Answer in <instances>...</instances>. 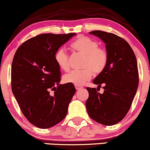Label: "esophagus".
I'll return each instance as SVG.
<instances>
[{
	"label": "esophagus",
	"instance_id": "1",
	"mask_svg": "<svg viewBox=\"0 0 150 150\" xmlns=\"http://www.w3.org/2000/svg\"><path fill=\"white\" fill-rule=\"evenodd\" d=\"M75 88H76V90H80L81 88H82L83 87L81 86H79V85H75Z\"/></svg>",
	"mask_w": 150,
	"mask_h": 150
}]
</instances>
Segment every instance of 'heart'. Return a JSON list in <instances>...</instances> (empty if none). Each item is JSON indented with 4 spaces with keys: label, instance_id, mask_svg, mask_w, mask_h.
I'll use <instances>...</instances> for the list:
<instances>
[{
    "label": "heart",
    "instance_id": "obj_1",
    "mask_svg": "<svg viewBox=\"0 0 150 150\" xmlns=\"http://www.w3.org/2000/svg\"><path fill=\"white\" fill-rule=\"evenodd\" d=\"M74 52L84 55L81 67L84 69L72 71L64 75V82L74 85H83L91 78L93 75L101 74L107 68L109 56L105 48L92 38L79 36L71 44ZM54 61L59 69L67 71L70 69V57L64 48H59L54 54Z\"/></svg>",
    "mask_w": 150,
    "mask_h": 150
}]
</instances>
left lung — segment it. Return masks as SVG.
<instances>
[{
    "label": "left lung",
    "mask_w": 150,
    "mask_h": 150,
    "mask_svg": "<svg viewBox=\"0 0 150 150\" xmlns=\"http://www.w3.org/2000/svg\"><path fill=\"white\" fill-rule=\"evenodd\" d=\"M106 43L109 61L106 69L94 79L98 87H87L88 98L87 112L93 120L105 125H113L124 118L129 110L137 91L138 71L137 61L129 44L115 34L101 30L89 33ZM105 89L102 94L98 88Z\"/></svg>",
    "instance_id": "left-lung-1"
}]
</instances>
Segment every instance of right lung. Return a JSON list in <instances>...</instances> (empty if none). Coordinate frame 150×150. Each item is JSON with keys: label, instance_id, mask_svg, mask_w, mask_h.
I'll use <instances>...</instances> for the list:
<instances>
[{"label": "right lung", "instance_id": "obj_1", "mask_svg": "<svg viewBox=\"0 0 150 150\" xmlns=\"http://www.w3.org/2000/svg\"><path fill=\"white\" fill-rule=\"evenodd\" d=\"M76 35L41 34L18 47L12 64V90L23 114L39 128L52 127L66 116L74 94L73 84H59L61 72L54 54ZM50 90L54 94H50Z\"/></svg>", "mask_w": 150, "mask_h": 150}]
</instances>
